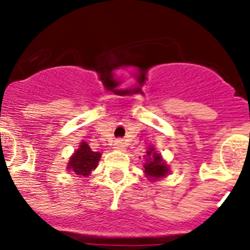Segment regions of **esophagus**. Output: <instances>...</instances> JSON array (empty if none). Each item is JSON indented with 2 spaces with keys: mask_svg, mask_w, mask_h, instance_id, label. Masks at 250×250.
<instances>
[{
  "mask_svg": "<svg viewBox=\"0 0 250 250\" xmlns=\"http://www.w3.org/2000/svg\"><path fill=\"white\" fill-rule=\"evenodd\" d=\"M114 149L115 150H125V144H124V141L123 140H116L114 143Z\"/></svg>",
  "mask_w": 250,
  "mask_h": 250,
  "instance_id": "obj_1",
  "label": "esophagus"
}]
</instances>
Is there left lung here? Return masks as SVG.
<instances>
[{"instance_id": "1", "label": "left lung", "mask_w": 250, "mask_h": 250, "mask_svg": "<svg viewBox=\"0 0 250 250\" xmlns=\"http://www.w3.org/2000/svg\"><path fill=\"white\" fill-rule=\"evenodd\" d=\"M145 164H144V173L151 180L164 178L169 174V167L163 160L160 154L155 151V147L150 146L145 155Z\"/></svg>"}]
</instances>
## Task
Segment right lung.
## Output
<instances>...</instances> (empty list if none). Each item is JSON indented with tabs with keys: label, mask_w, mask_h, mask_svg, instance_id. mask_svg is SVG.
I'll return each mask as SVG.
<instances>
[{
	"label": "right lung",
	"mask_w": 250,
	"mask_h": 250,
	"mask_svg": "<svg viewBox=\"0 0 250 250\" xmlns=\"http://www.w3.org/2000/svg\"><path fill=\"white\" fill-rule=\"evenodd\" d=\"M101 154L99 151H92L87 143L83 141L79 149L74 152L67 163V169L74 171L76 175L89 176L94 169H96Z\"/></svg>",
	"instance_id": "1"
}]
</instances>
